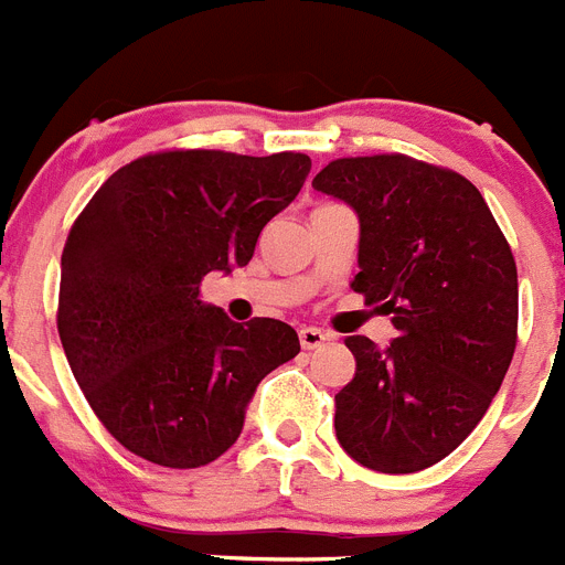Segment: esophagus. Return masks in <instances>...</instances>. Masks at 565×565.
<instances>
[{
    "instance_id": "1",
    "label": "esophagus",
    "mask_w": 565,
    "mask_h": 565,
    "mask_svg": "<svg viewBox=\"0 0 565 565\" xmlns=\"http://www.w3.org/2000/svg\"><path fill=\"white\" fill-rule=\"evenodd\" d=\"M330 338V332L318 330V327H301V330H298V341H301L303 350H318V347H323Z\"/></svg>"
}]
</instances>
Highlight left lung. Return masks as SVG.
I'll list each match as a JSON object with an SVG mask.
<instances>
[{
    "label": "left lung",
    "mask_w": 565,
    "mask_h": 565,
    "mask_svg": "<svg viewBox=\"0 0 565 565\" xmlns=\"http://www.w3.org/2000/svg\"><path fill=\"white\" fill-rule=\"evenodd\" d=\"M312 188L358 213L350 287L398 330L386 350L347 338L355 377L335 395L338 444L375 472H420L469 438L512 364L514 255L478 188L446 167L335 159Z\"/></svg>",
    "instance_id": "1"
}]
</instances>
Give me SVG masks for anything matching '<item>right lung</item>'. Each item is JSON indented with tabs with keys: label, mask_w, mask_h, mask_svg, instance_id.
Instances as JSON below:
<instances>
[{
	"label": "right lung",
	"mask_w": 565,
	"mask_h": 565,
	"mask_svg": "<svg viewBox=\"0 0 565 565\" xmlns=\"http://www.w3.org/2000/svg\"><path fill=\"white\" fill-rule=\"evenodd\" d=\"M310 156L164 150L96 190L62 253L58 338L96 418L150 463L195 469L238 440L255 386L301 352L276 318L235 323L201 278L253 258Z\"/></svg>",
	"instance_id": "add662e5"
}]
</instances>
